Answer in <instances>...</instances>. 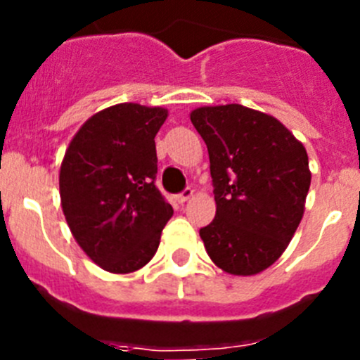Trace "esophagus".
I'll list each match as a JSON object with an SVG mask.
<instances>
[{
    "label": "esophagus",
    "instance_id": "obj_1",
    "mask_svg": "<svg viewBox=\"0 0 360 360\" xmlns=\"http://www.w3.org/2000/svg\"><path fill=\"white\" fill-rule=\"evenodd\" d=\"M193 195H195V191L191 189V187H186V189H184L182 193H180V195L176 196V200H178V202H180V203H186L187 200H189Z\"/></svg>",
    "mask_w": 360,
    "mask_h": 360
}]
</instances>
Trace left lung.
Instances as JSON below:
<instances>
[{
	"instance_id": "left-lung-1",
	"label": "left lung",
	"mask_w": 360,
	"mask_h": 360,
	"mask_svg": "<svg viewBox=\"0 0 360 360\" xmlns=\"http://www.w3.org/2000/svg\"><path fill=\"white\" fill-rule=\"evenodd\" d=\"M207 144L216 216L200 229L216 266L234 276L269 269L285 252L310 189L307 149L278 119L241 104L196 108Z\"/></svg>"
}]
</instances>
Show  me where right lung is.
Returning a JSON list of instances; mask_svg holds the SVG:
<instances>
[{
	"label": "right lung",
	"instance_id": "obj_1",
	"mask_svg": "<svg viewBox=\"0 0 360 360\" xmlns=\"http://www.w3.org/2000/svg\"><path fill=\"white\" fill-rule=\"evenodd\" d=\"M164 108L122 103L86 120L59 173L66 224L91 262L113 274L142 269L173 216L155 186Z\"/></svg>",
	"mask_w": 360,
	"mask_h": 360
}]
</instances>
